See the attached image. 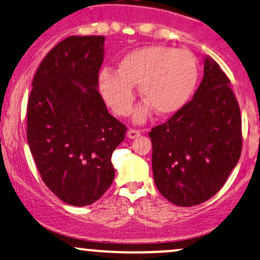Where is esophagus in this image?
Here are the masks:
<instances>
[{
	"label": "esophagus",
	"instance_id": "esophagus-1",
	"mask_svg": "<svg viewBox=\"0 0 260 260\" xmlns=\"http://www.w3.org/2000/svg\"><path fill=\"white\" fill-rule=\"evenodd\" d=\"M141 136V131L138 129H128L127 131V137L129 139H135Z\"/></svg>",
	"mask_w": 260,
	"mask_h": 260
}]
</instances>
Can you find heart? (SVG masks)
<instances>
[{"label": "heart", "mask_w": 260, "mask_h": 260, "mask_svg": "<svg viewBox=\"0 0 260 260\" xmlns=\"http://www.w3.org/2000/svg\"><path fill=\"white\" fill-rule=\"evenodd\" d=\"M199 68L190 51L168 46H147L128 52L117 64L116 73L103 71L98 89L114 114L125 117L132 112L135 87L146 100L136 109L133 121L144 123L153 111L173 116L189 102L196 91Z\"/></svg>", "instance_id": "1"}]
</instances>
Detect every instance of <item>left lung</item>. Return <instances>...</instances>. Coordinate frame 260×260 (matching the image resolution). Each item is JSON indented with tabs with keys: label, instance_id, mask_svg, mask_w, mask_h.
I'll return each instance as SVG.
<instances>
[{
	"label": "left lung",
	"instance_id": "obj_1",
	"mask_svg": "<svg viewBox=\"0 0 260 260\" xmlns=\"http://www.w3.org/2000/svg\"><path fill=\"white\" fill-rule=\"evenodd\" d=\"M231 81L210 57L192 101L152 128V169L165 198L192 207L212 198L238 163L242 117Z\"/></svg>",
	"mask_w": 260,
	"mask_h": 260
}]
</instances>
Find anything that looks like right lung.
<instances>
[{
	"instance_id": "add662e5",
	"label": "right lung",
	"mask_w": 260,
	"mask_h": 260,
	"mask_svg": "<svg viewBox=\"0 0 260 260\" xmlns=\"http://www.w3.org/2000/svg\"><path fill=\"white\" fill-rule=\"evenodd\" d=\"M103 36H71L41 62L27 105V141L45 184L64 203H94L114 178L125 125L98 92Z\"/></svg>"
}]
</instances>
